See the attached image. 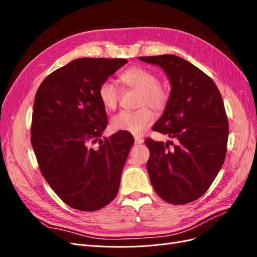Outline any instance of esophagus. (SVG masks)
<instances>
[{"mask_svg": "<svg viewBox=\"0 0 257 257\" xmlns=\"http://www.w3.org/2000/svg\"><path fill=\"white\" fill-rule=\"evenodd\" d=\"M134 141H135V145L138 146V145H142L144 143V138H142L141 136H135Z\"/></svg>", "mask_w": 257, "mask_h": 257, "instance_id": "esophagus-1", "label": "esophagus"}]
</instances>
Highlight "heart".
Listing matches in <instances>:
<instances>
[{
    "label": "heart",
    "instance_id": "obj_1",
    "mask_svg": "<svg viewBox=\"0 0 257 257\" xmlns=\"http://www.w3.org/2000/svg\"><path fill=\"white\" fill-rule=\"evenodd\" d=\"M120 79L125 87L139 91L138 108L135 111H120L113 115L110 125L115 131L139 135L153 123L154 115L149 106L155 111H163L166 108L170 93L166 85L159 82L158 76L150 69L143 66H133L124 71ZM97 96L105 109L113 110L118 105L119 89L110 79L102 81L97 89Z\"/></svg>",
    "mask_w": 257,
    "mask_h": 257
}]
</instances>
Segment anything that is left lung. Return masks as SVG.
Returning a JSON list of instances; mask_svg holds the SVG:
<instances>
[{"label":"left lung","mask_w":257,"mask_h":257,"mask_svg":"<svg viewBox=\"0 0 257 257\" xmlns=\"http://www.w3.org/2000/svg\"><path fill=\"white\" fill-rule=\"evenodd\" d=\"M163 68L172 84L165 111L152 130L177 139L168 144L145 141L147 163L154 191L173 205L191 203L212 184L226 157L228 120L213 80L190 62L163 54L139 57Z\"/></svg>","instance_id":"left-lung-1"}]
</instances>
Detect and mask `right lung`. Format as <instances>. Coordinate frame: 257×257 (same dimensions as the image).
I'll use <instances>...</instances> for the list:
<instances>
[{"label":"right lung","instance_id":"add662e5","mask_svg":"<svg viewBox=\"0 0 257 257\" xmlns=\"http://www.w3.org/2000/svg\"><path fill=\"white\" fill-rule=\"evenodd\" d=\"M126 63L125 59H76L46 77L36 92L31 144L38 167L54 193L74 209L96 211L118 194L134 138L119 131L99 139L108 121L97 89Z\"/></svg>","mask_w":257,"mask_h":257}]
</instances>
